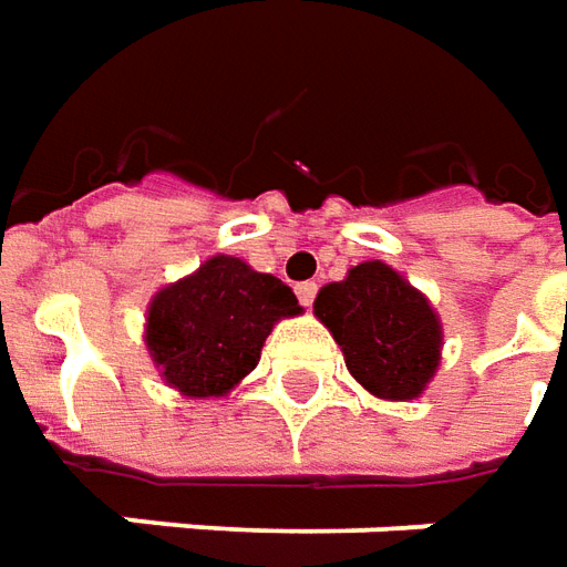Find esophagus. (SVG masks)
<instances>
[{"instance_id":"1","label":"esophagus","mask_w":567,"mask_h":567,"mask_svg":"<svg viewBox=\"0 0 567 567\" xmlns=\"http://www.w3.org/2000/svg\"><path fill=\"white\" fill-rule=\"evenodd\" d=\"M296 296H299V302H302L305 308H311V305H315V296H317L315 280H305V284H299V287H296Z\"/></svg>"}]
</instances>
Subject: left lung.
Listing matches in <instances>:
<instances>
[{
    "instance_id": "1",
    "label": "left lung",
    "mask_w": 567,
    "mask_h": 567,
    "mask_svg": "<svg viewBox=\"0 0 567 567\" xmlns=\"http://www.w3.org/2000/svg\"><path fill=\"white\" fill-rule=\"evenodd\" d=\"M315 315L332 332L357 384L388 403L427 391L443 360V320L396 268L369 259L320 287Z\"/></svg>"
}]
</instances>
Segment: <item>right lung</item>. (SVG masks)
I'll return each mask as SVG.
<instances>
[{
    "instance_id": "add662e5",
    "label": "right lung",
    "mask_w": 567,
    "mask_h": 567,
    "mask_svg": "<svg viewBox=\"0 0 567 567\" xmlns=\"http://www.w3.org/2000/svg\"><path fill=\"white\" fill-rule=\"evenodd\" d=\"M299 315L302 305L280 277L216 252L152 296L143 341L167 388L216 400L256 369L271 329Z\"/></svg>"
}]
</instances>
